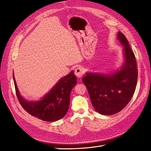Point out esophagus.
I'll return each instance as SVG.
<instances>
[{
    "label": "esophagus",
    "mask_w": 151,
    "mask_h": 151,
    "mask_svg": "<svg viewBox=\"0 0 151 151\" xmlns=\"http://www.w3.org/2000/svg\"><path fill=\"white\" fill-rule=\"evenodd\" d=\"M84 73V70L83 68L81 67H79L76 68L74 74L77 76V77H78V78H81V77H83Z\"/></svg>",
    "instance_id": "34e87169"
}]
</instances>
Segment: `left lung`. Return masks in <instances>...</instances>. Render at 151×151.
Wrapping results in <instances>:
<instances>
[{
	"label": "left lung",
	"instance_id": "left-lung-1",
	"mask_svg": "<svg viewBox=\"0 0 151 151\" xmlns=\"http://www.w3.org/2000/svg\"><path fill=\"white\" fill-rule=\"evenodd\" d=\"M118 40L124 46L125 62L113 74L86 73L82 81L88 89L96 111L111 115L122 111L132 99L137 83L136 59L125 36L118 32Z\"/></svg>",
	"mask_w": 151,
	"mask_h": 151
}]
</instances>
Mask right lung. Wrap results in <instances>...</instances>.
<instances>
[{
    "label": "right lung",
    "instance_id": "add662e5",
    "mask_svg": "<svg viewBox=\"0 0 151 151\" xmlns=\"http://www.w3.org/2000/svg\"><path fill=\"white\" fill-rule=\"evenodd\" d=\"M13 79L18 101L22 107L31 115L47 122L57 121L65 115L69 107L70 92L77 84L74 71H71L59 80L40 101L29 102L21 96L14 74Z\"/></svg>",
    "mask_w": 151,
    "mask_h": 151
}]
</instances>
